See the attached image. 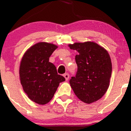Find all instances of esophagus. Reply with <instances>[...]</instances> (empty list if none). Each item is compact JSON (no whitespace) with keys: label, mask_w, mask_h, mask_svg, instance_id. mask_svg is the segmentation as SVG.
I'll return each instance as SVG.
<instances>
[{"label":"esophagus","mask_w":131,"mask_h":131,"mask_svg":"<svg viewBox=\"0 0 131 131\" xmlns=\"http://www.w3.org/2000/svg\"><path fill=\"white\" fill-rule=\"evenodd\" d=\"M63 77H65V79H66V81H68L69 78V75L68 73H65L64 75H63Z\"/></svg>","instance_id":"obj_1"}]
</instances>
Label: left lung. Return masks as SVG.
<instances>
[{
  "instance_id": "8db88e82",
  "label": "left lung",
  "mask_w": 131,
  "mask_h": 131,
  "mask_svg": "<svg viewBox=\"0 0 131 131\" xmlns=\"http://www.w3.org/2000/svg\"><path fill=\"white\" fill-rule=\"evenodd\" d=\"M77 50V71L69 83L77 98L86 104L94 102L104 95L110 85L112 66L105 48L94 42L69 45Z\"/></svg>"
}]
</instances>
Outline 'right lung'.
I'll use <instances>...</instances> for the list:
<instances>
[{
	"label": "right lung",
	"instance_id": "add662e5",
	"mask_svg": "<svg viewBox=\"0 0 131 131\" xmlns=\"http://www.w3.org/2000/svg\"><path fill=\"white\" fill-rule=\"evenodd\" d=\"M58 47L41 42L30 47L24 54L19 66V79L24 92L32 101L44 105L54 96L60 83L64 81L58 75L49 58Z\"/></svg>",
	"mask_w": 131,
	"mask_h": 131
}]
</instances>
